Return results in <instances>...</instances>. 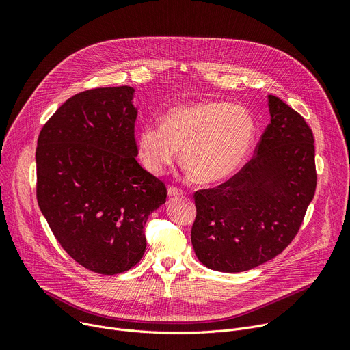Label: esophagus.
Masks as SVG:
<instances>
[{"label":"esophagus","mask_w":350,"mask_h":350,"mask_svg":"<svg viewBox=\"0 0 350 350\" xmlns=\"http://www.w3.org/2000/svg\"><path fill=\"white\" fill-rule=\"evenodd\" d=\"M167 196L172 197V198H177V197L185 196V191L177 189V187H169V189H167Z\"/></svg>","instance_id":"esophagus-1"}]
</instances>
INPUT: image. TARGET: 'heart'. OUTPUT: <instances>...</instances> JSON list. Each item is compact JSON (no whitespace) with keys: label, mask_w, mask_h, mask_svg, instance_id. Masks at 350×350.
I'll list each match as a JSON object with an SVG mask.
<instances>
[{"label":"heart","mask_w":350,"mask_h":350,"mask_svg":"<svg viewBox=\"0 0 350 350\" xmlns=\"http://www.w3.org/2000/svg\"><path fill=\"white\" fill-rule=\"evenodd\" d=\"M256 124L245 107L223 100L178 105L161 124H144L136 133L144 167L161 174L178 157L201 185H217L238 172L255 140Z\"/></svg>","instance_id":"obj_1"}]
</instances>
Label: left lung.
I'll list each match as a JSON object with an SVG mask.
<instances>
[{"label":"left lung","instance_id":"8db88e82","mask_svg":"<svg viewBox=\"0 0 350 350\" xmlns=\"http://www.w3.org/2000/svg\"><path fill=\"white\" fill-rule=\"evenodd\" d=\"M271 122L255 156L215 189L194 194L191 244L198 261L243 272L281 254L297 235L315 196L314 135L305 119L268 95Z\"/></svg>","mask_w":350,"mask_h":350}]
</instances>
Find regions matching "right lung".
<instances>
[{
    "mask_svg": "<svg viewBox=\"0 0 350 350\" xmlns=\"http://www.w3.org/2000/svg\"><path fill=\"white\" fill-rule=\"evenodd\" d=\"M132 86L69 98L36 147V198L55 238L78 264L115 275L144 254V226L165 203L163 183L137 163Z\"/></svg>",
    "mask_w": 350,
    "mask_h": 350,
    "instance_id": "add662e5",
    "label": "right lung"
}]
</instances>
